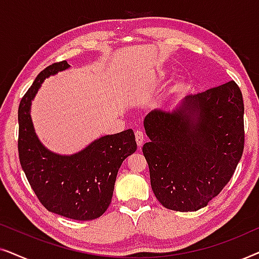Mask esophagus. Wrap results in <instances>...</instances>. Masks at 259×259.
<instances>
[{
	"label": "esophagus",
	"instance_id": "1",
	"mask_svg": "<svg viewBox=\"0 0 259 259\" xmlns=\"http://www.w3.org/2000/svg\"><path fill=\"white\" fill-rule=\"evenodd\" d=\"M136 141H137V145L139 147L143 146L144 144V133L141 132V131H137L136 132Z\"/></svg>",
	"mask_w": 259,
	"mask_h": 259
}]
</instances>
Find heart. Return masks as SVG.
I'll return each mask as SVG.
<instances>
[{
  "mask_svg": "<svg viewBox=\"0 0 259 259\" xmlns=\"http://www.w3.org/2000/svg\"><path fill=\"white\" fill-rule=\"evenodd\" d=\"M165 74H166L165 72H161V76H164V75H165Z\"/></svg>",
  "mask_w": 259,
  "mask_h": 259,
  "instance_id": "heart-1",
  "label": "heart"
}]
</instances>
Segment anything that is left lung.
Returning <instances> with one entry per match:
<instances>
[{
	"label": "left lung",
	"instance_id": "left-lung-1",
	"mask_svg": "<svg viewBox=\"0 0 259 259\" xmlns=\"http://www.w3.org/2000/svg\"><path fill=\"white\" fill-rule=\"evenodd\" d=\"M150 143L143 153L151 186L162 206L192 212L217 197L244 150L243 95L235 81L187 95L172 111L144 120Z\"/></svg>",
	"mask_w": 259,
	"mask_h": 259
}]
</instances>
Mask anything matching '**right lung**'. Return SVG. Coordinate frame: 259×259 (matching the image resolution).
Instances as JSON below:
<instances>
[{"instance_id":"add662e5","label":"right lung","mask_w":259,"mask_h":259,"mask_svg":"<svg viewBox=\"0 0 259 259\" xmlns=\"http://www.w3.org/2000/svg\"><path fill=\"white\" fill-rule=\"evenodd\" d=\"M69 67L67 61L48 66L21 100L19 157L31 189L48 211L75 221H92L108 208L120 166L137 151V143L132 130L99 138L68 155L52 152L41 143L31 120V101L47 77Z\"/></svg>"}]
</instances>
